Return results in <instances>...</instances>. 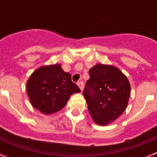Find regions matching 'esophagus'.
<instances>
[{
  "label": "esophagus",
  "mask_w": 157,
  "mask_h": 157,
  "mask_svg": "<svg viewBox=\"0 0 157 157\" xmlns=\"http://www.w3.org/2000/svg\"><path fill=\"white\" fill-rule=\"evenodd\" d=\"M77 84H78V87L80 88V90H82L83 86H84V82H83L82 81H79V82H78Z\"/></svg>",
  "instance_id": "obj_1"
}]
</instances>
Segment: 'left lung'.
I'll use <instances>...</instances> for the list:
<instances>
[{"instance_id": "obj_1", "label": "left lung", "mask_w": 157, "mask_h": 157, "mask_svg": "<svg viewBox=\"0 0 157 157\" xmlns=\"http://www.w3.org/2000/svg\"><path fill=\"white\" fill-rule=\"evenodd\" d=\"M83 90L89 112L96 123L107 125L120 117L130 94L128 79L113 66L97 64L90 70Z\"/></svg>"}]
</instances>
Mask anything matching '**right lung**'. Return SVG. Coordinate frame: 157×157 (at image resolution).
<instances>
[{"mask_svg":"<svg viewBox=\"0 0 157 157\" xmlns=\"http://www.w3.org/2000/svg\"><path fill=\"white\" fill-rule=\"evenodd\" d=\"M27 91L33 106L44 114H52L66 105L71 95L79 93L71 75L59 64L41 67L27 82Z\"/></svg>","mask_w":157,"mask_h":157,"instance_id":"1","label":"right lung"}]
</instances>
